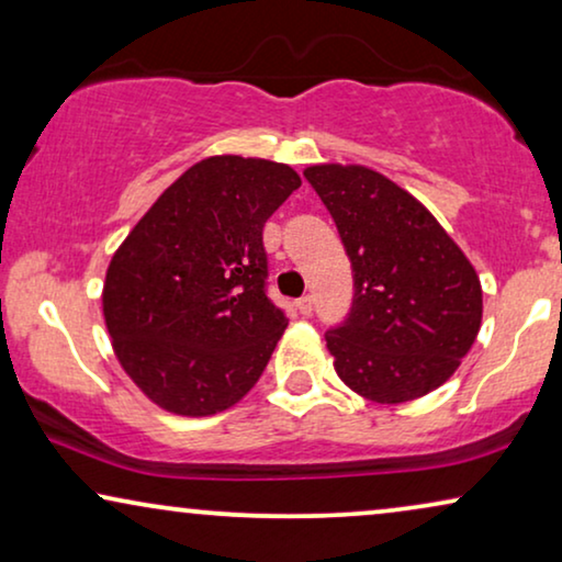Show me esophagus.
<instances>
[{
    "mask_svg": "<svg viewBox=\"0 0 562 562\" xmlns=\"http://www.w3.org/2000/svg\"><path fill=\"white\" fill-rule=\"evenodd\" d=\"M296 310H299V314H302V317H310V314H312V296L299 299Z\"/></svg>",
    "mask_w": 562,
    "mask_h": 562,
    "instance_id": "obj_1",
    "label": "esophagus"
}]
</instances>
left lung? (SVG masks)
Instances as JSON below:
<instances>
[{
  "label": "left lung",
  "instance_id": "obj_1",
  "mask_svg": "<svg viewBox=\"0 0 562 562\" xmlns=\"http://www.w3.org/2000/svg\"><path fill=\"white\" fill-rule=\"evenodd\" d=\"M304 176L352 266L350 314L325 335L340 381L375 404L442 386L481 329L473 263L419 199L373 168L317 164Z\"/></svg>",
  "mask_w": 562,
  "mask_h": 562
}]
</instances>
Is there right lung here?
Wrapping results in <instances>:
<instances>
[{
    "mask_svg": "<svg viewBox=\"0 0 562 562\" xmlns=\"http://www.w3.org/2000/svg\"><path fill=\"white\" fill-rule=\"evenodd\" d=\"M299 187L286 164L210 156L114 250L106 333L122 371L160 409L210 417L258 383L289 325L266 296L263 225Z\"/></svg>",
    "mask_w": 562,
    "mask_h": 562,
    "instance_id": "1",
    "label": "right lung"
}]
</instances>
